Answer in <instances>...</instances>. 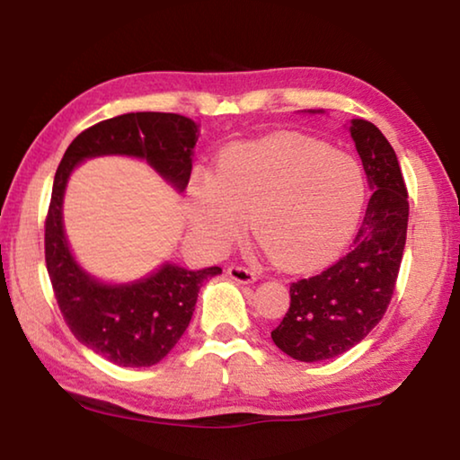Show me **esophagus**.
Masks as SVG:
<instances>
[{
  "label": "esophagus",
  "mask_w": 460,
  "mask_h": 460,
  "mask_svg": "<svg viewBox=\"0 0 460 460\" xmlns=\"http://www.w3.org/2000/svg\"><path fill=\"white\" fill-rule=\"evenodd\" d=\"M227 276L231 279H235V282H239V284H253L255 279H258V276H255L253 270L243 268V266H229Z\"/></svg>",
  "instance_id": "34e87169"
}]
</instances>
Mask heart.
Here are the masks:
<instances>
[{
	"mask_svg": "<svg viewBox=\"0 0 460 460\" xmlns=\"http://www.w3.org/2000/svg\"><path fill=\"white\" fill-rule=\"evenodd\" d=\"M363 168L318 139L279 134L239 144L217 176L190 189V225L208 249L227 247L247 223L279 266L308 270L337 255L365 205Z\"/></svg>",
	"mask_w": 460,
	"mask_h": 460,
	"instance_id": "1",
	"label": "heart"
}]
</instances>
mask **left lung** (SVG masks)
I'll use <instances>...</instances> for the list:
<instances>
[{"instance_id":"1","label":"left lung","mask_w":460,"mask_h":460,"mask_svg":"<svg viewBox=\"0 0 460 460\" xmlns=\"http://www.w3.org/2000/svg\"><path fill=\"white\" fill-rule=\"evenodd\" d=\"M349 134L373 190L363 223L351 252L290 286V308L271 331L278 349L305 363L332 359L367 337L392 300L406 247L410 207L398 155L367 119H351Z\"/></svg>"}]
</instances>
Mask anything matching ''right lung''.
I'll return each instance as SVG.
<instances>
[{
	"mask_svg": "<svg viewBox=\"0 0 460 460\" xmlns=\"http://www.w3.org/2000/svg\"><path fill=\"white\" fill-rule=\"evenodd\" d=\"M199 126L178 113L139 111L105 119L73 139L54 174L44 253L54 296L68 329L91 351L119 367H150L172 351L189 326L200 286L221 268L186 270L164 261L128 284L101 282L68 247L62 202L73 170L99 155L146 160L184 192L190 181Z\"/></svg>",
	"mask_w": 460,
	"mask_h": 460,
	"instance_id": "add662e5",
	"label": "right lung"
}]
</instances>
